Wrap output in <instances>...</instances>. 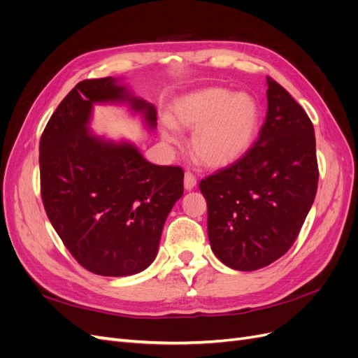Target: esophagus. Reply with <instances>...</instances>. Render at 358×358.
<instances>
[{"mask_svg": "<svg viewBox=\"0 0 358 358\" xmlns=\"http://www.w3.org/2000/svg\"><path fill=\"white\" fill-rule=\"evenodd\" d=\"M183 185H185V189H192L197 185V178L194 176V173L185 171V176H183Z\"/></svg>", "mask_w": 358, "mask_h": 358, "instance_id": "1", "label": "esophagus"}]
</instances>
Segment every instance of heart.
<instances>
[{
	"label": "heart",
	"instance_id": "heart-1",
	"mask_svg": "<svg viewBox=\"0 0 358 358\" xmlns=\"http://www.w3.org/2000/svg\"><path fill=\"white\" fill-rule=\"evenodd\" d=\"M259 127L258 101L248 92L210 86L183 95L162 128L167 143L176 142V128L194 129L191 152L208 167H224L251 148Z\"/></svg>",
	"mask_w": 358,
	"mask_h": 358
}]
</instances>
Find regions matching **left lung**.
Instances as JSON below:
<instances>
[{
	"label": "left lung",
	"instance_id": "obj_1",
	"mask_svg": "<svg viewBox=\"0 0 358 358\" xmlns=\"http://www.w3.org/2000/svg\"><path fill=\"white\" fill-rule=\"evenodd\" d=\"M267 86V115L255 143L200 180L212 251L243 272L268 266L288 251L318 188L310 119L272 78Z\"/></svg>",
	"mask_w": 358,
	"mask_h": 358
}]
</instances>
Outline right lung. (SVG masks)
Instances as JSON below:
<instances>
[{
	"instance_id": "1",
	"label": "right lung",
	"mask_w": 358,
	"mask_h": 358,
	"mask_svg": "<svg viewBox=\"0 0 358 358\" xmlns=\"http://www.w3.org/2000/svg\"><path fill=\"white\" fill-rule=\"evenodd\" d=\"M128 101L157 127L152 104L117 79H86L67 94L40 138L43 206L62 243L82 267L129 276L154 262L162 227L183 194L179 166H155L131 143L88 131L95 103Z\"/></svg>"
}]
</instances>
